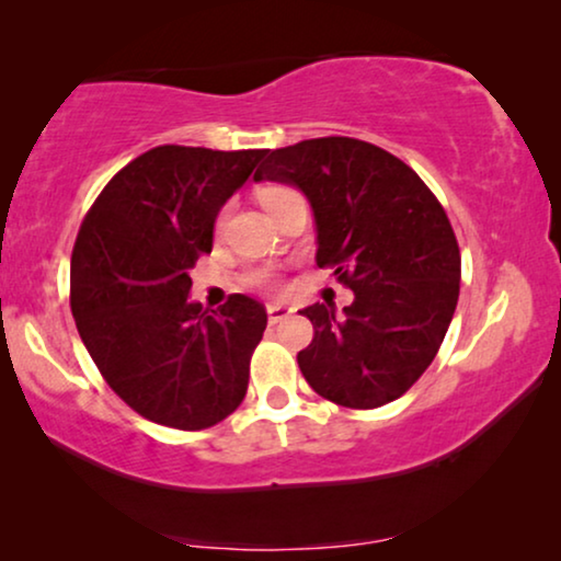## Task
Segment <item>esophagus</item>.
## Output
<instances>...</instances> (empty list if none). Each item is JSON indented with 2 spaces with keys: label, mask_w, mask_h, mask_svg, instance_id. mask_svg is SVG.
Returning a JSON list of instances; mask_svg holds the SVG:
<instances>
[{
  "label": "esophagus",
  "mask_w": 561,
  "mask_h": 561,
  "mask_svg": "<svg viewBox=\"0 0 561 561\" xmlns=\"http://www.w3.org/2000/svg\"><path fill=\"white\" fill-rule=\"evenodd\" d=\"M290 313H294V309H290V306H283V304H271V306H267V321H271V324H278V321L288 319Z\"/></svg>",
  "instance_id": "1"
}]
</instances>
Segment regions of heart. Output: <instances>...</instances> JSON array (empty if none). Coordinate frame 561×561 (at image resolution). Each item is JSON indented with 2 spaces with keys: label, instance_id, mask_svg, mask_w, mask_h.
Returning <instances> with one entry per match:
<instances>
[{
  "label": "heart",
  "instance_id": "obj_1",
  "mask_svg": "<svg viewBox=\"0 0 561 561\" xmlns=\"http://www.w3.org/2000/svg\"><path fill=\"white\" fill-rule=\"evenodd\" d=\"M283 191H286V188H280V186H271V188H265V191H263V204L267 202V198H273V196L283 194ZM252 283H257V286H273L271 275H267V273H255V275H252Z\"/></svg>",
  "mask_w": 561,
  "mask_h": 561
}]
</instances>
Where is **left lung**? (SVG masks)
Masks as SVG:
<instances>
[{
    "instance_id": "obj_1",
    "label": "left lung",
    "mask_w": 561,
    "mask_h": 561,
    "mask_svg": "<svg viewBox=\"0 0 561 561\" xmlns=\"http://www.w3.org/2000/svg\"><path fill=\"white\" fill-rule=\"evenodd\" d=\"M255 181L296 186L317 221V265L332 267L355 301L301 311L313 340L304 378L347 409L401 398L439 352L459 298L457 237L416 171L378 145L317 137L273 150Z\"/></svg>"
}]
</instances>
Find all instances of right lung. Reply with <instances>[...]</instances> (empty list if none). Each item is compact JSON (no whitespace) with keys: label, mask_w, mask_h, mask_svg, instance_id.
I'll return each instance as SVG.
<instances>
[{"label":"right lung","mask_w":561,"mask_h":561,"mask_svg":"<svg viewBox=\"0 0 561 561\" xmlns=\"http://www.w3.org/2000/svg\"><path fill=\"white\" fill-rule=\"evenodd\" d=\"M263 158L160 145L106 183L76 237L71 311L83 347L114 393L156 424L209 428L248 393L265 306L232 294L204 309L188 298V271Z\"/></svg>","instance_id":"1"}]
</instances>
